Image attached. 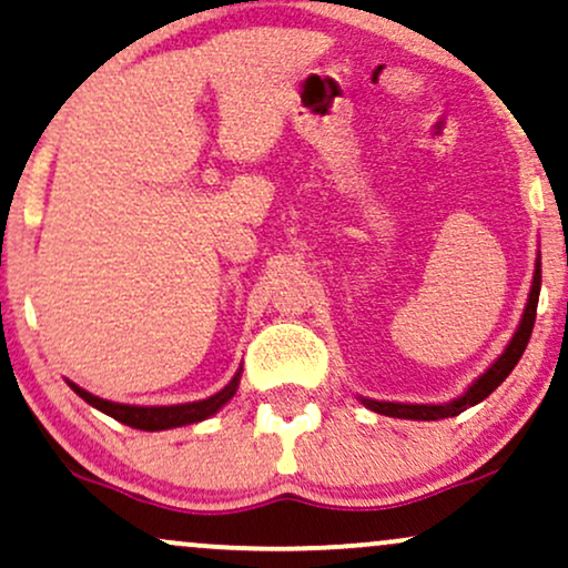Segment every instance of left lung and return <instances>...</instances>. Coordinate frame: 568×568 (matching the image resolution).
<instances>
[{
	"mask_svg": "<svg viewBox=\"0 0 568 568\" xmlns=\"http://www.w3.org/2000/svg\"><path fill=\"white\" fill-rule=\"evenodd\" d=\"M540 283H542L540 260H537L532 291H529V301H527V308H524V317H521L519 329H516V335L511 337V343H508V348L504 351V354H500L498 362H495L493 367L487 369L485 375L479 377L477 383L471 385L462 398L450 400V404H445V406L387 404V400H369V398H362V404L367 406V408H372V412H377V414L396 416V419H422V422H429V419H445V416H456V414L466 412V408H469V406L479 404V400H485L495 390V387H498L508 375H511V369L516 367V364H519L524 348H527L529 335H532V327H535V317H537V298H540Z\"/></svg>",
	"mask_w": 568,
	"mask_h": 568,
	"instance_id": "left-lung-1",
	"label": "left lung"
}]
</instances>
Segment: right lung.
<instances>
[{"label":"right lung","instance_id":"add662e5","mask_svg":"<svg viewBox=\"0 0 568 568\" xmlns=\"http://www.w3.org/2000/svg\"><path fill=\"white\" fill-rule=\"evenodd\" d=\"M239 377L241 372L235 375L231 383L222 387L220 393H214L212 398L206 400H193V404H178V406H125V404H112V400L97 398L91 393H85L83 387H78L70 383V387L81 396L85 404H91L99 412L110 414L112 419L123 422L128 427L135 429H146V433H156V429H170V427H183V425H193V422L206 419L214 412H220L222 406L227 404L239 390Z\"/></svg>","mask_w":568,"mask_h":568}]
</instances>
